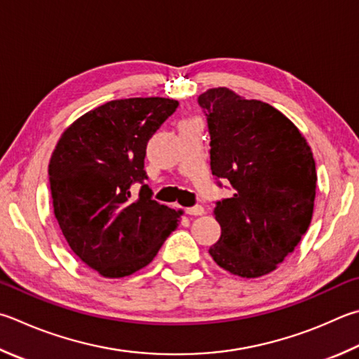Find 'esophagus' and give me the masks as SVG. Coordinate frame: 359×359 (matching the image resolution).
Here are the masks:
<instances>
[{"label": "esophagus", "instance_id": "34e87169", "mask_svg": "<svg viewBox=\"0 0 359 359\" xmlns=\"http://www.w3.org/2000/svg\"><path fill=\"white\" fill-rule=\"evenodd\" d=\"M187 213L188 215H193V217H201V215H204V207H202V205L188 207L187 208Z\"/></svg>", "mask_w": 359, "mask_h": 359}]
</instances>
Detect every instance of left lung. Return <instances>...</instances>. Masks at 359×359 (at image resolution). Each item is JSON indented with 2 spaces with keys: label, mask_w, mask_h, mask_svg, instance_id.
Segmentation results:
<instances>
[{
  "label": "left lung",
  "mask_w": 359,
  "mask_h": 359,
  "mask_svg": "<svg viewBox=\"0 0 359 359\" xmlns=\"http://www.w3.org/2000/svg\"><path fill=\"white\" fill-rule=\"evenodd\" d=\"M210 133V168L233 194L215 202L221 237L210 256L242 278L273 271L295 250L314 210L311 147L276 108L226 88L198 97ZM221 187V182H218Z\"/></svg>",
  "instance_id": "obj_1"
}]
</instances>
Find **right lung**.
Listing matches in <instances>:
<instances>
[{"instance_id":"right-lung-1","label":"right lung","mask_w":359,"mask_h":359,"mask_svg":"<svg viewBox=\"0 0 359 359\" xmlns=\"http://www.w3.org/2000/svg\"><path fill=\"white\" fill-rule=\"evenodd\" d=\"M177 107L163 97L111 100L72 123L51 155L55 217L72 251L102 276L133 275L177 229L182 210L152 199L144 184L147 141Z\"/></svg>"}]
</instances>
